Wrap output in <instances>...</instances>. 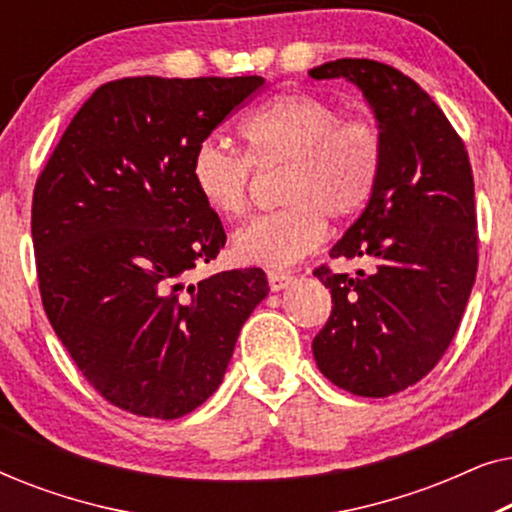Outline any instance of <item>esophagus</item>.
<instances>
[{
    "label": "esophagus",
    "instance_id": "34e87169",
    "mask_svg": "<svg viewBox=\"0 0 512 512\" xmlns=\"http://www.w3.org/2000/svg\"><path fill=\"white\" fill-rule=\"evenodd\" d=\"M293 282L291 272H279V270H270L268 272V284L272 291H282Z\"/></svg>",
    "mask_w": 512,
    "mask_h": 512
}]
</instances>
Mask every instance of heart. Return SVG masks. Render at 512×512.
<instances>
[{"label":"heart","instance_id":"obj_1","mask_svg":"<svg viewBox=\"0 0 512 512\" xmlns=\"http://www.w3.org/2000/svg\"><path fill=\"white\" fill-rule=\"evenodd\" d=\"M249 153L205 139L195 146L191 179L205 205L226 219L249 209L258 170L286 167L284 209L256 216L233 237L247 265L289 268L324 240L326 216L352 219L373 198L384 160L380 125L342 121L340 107L310 93L279 95L242 123Z\"/></svg>","mask_w":512,"mask_h":512}]
</instances>
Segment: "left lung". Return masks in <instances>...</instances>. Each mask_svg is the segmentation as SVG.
Here are the masks:
<instances>
[{"instance_id":"8db88e82","label":"left lung","mask_w":512,"mask_h":512,"mask_svg":"<svg viewBox=\"0 0 512 512\" xmlns=\"http://www.w3.org/2000/svg\"><path fill=\"white\" fill-rule=\"evenodd\" d=\"M310 76L352 81L384 139L373 198L331 249V258H366L373 270H314L333 310L312 352L340 389L384 398L431 373L459 328L478 272L473 170L438 104L398 69L342 58Z\"/></svg>"}]
</instances>
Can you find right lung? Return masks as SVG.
Returning <instances> with one entry per match:
<instances>
[{
    "label": "right lung",
    "instance_id": "right-lung-1",
    "mask_svg": "<svg viewBox=\"0 0 512 512\" xmlns=\"http://www.w3.org/2000/svg\"><path fill=\"white\" fill-rule=\"evenodd\" d=\"M263 83H104L34 186L32 242L48 321L95 391L132 415L177 419L205 403L270 291L261 268L186 282L226 244L219 214L193 186V151Z\"/></svg>",
    "mask_w": 512,
    "mask_h": 512
}]
</instances>
